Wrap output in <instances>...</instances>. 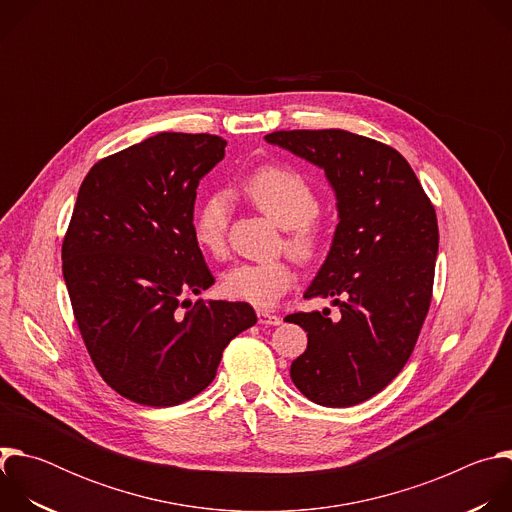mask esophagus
I'll list each match as a JSON object with an SVG mask.
<instances>
[{"label":"esophagus","instance_id":"34e87169","mask_svg":"<svg viewBox=\"0 0 512 512\" xmlns=\"http://www.w3.org/2000/svg\"><path fill=\"white\" fill-rule=\"evenodd\" d=\"M257 320H259V324H263V326H279V324H281V318H279V316H275V314H271V312H265V310H259V312H257Z\"/></svg>","mask_w":512,"mask_h":512}]
</instances>
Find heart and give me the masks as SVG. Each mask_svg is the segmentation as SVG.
I'll list each match as a JSON object with an SVG mask.
<instances>
[{
	"mask_svg": "<svg viewBox=\"0 0 512 512\" xmlns=\"http://www.w3.org/2000/svg\"><path fill=\"white\" fill-rule=\"evenodd\" d=\"M243 194L271 221L285 229L287 247L300 261H316L324 251V235L314 223L320 200L312 184L296 170L263 166L243 182ZM229 198L223 192L210 194L194 216V241L198 247L221 257L227 249ZM296 279L289 261L239 263L223 275V291L239 302L257 308L273 306Z\"/></svg>",
	"mask_w": 512,
	"mask_h": 512,
	"instance_id": "b5f03b06",
	"label": "heart"
}]
</instances>
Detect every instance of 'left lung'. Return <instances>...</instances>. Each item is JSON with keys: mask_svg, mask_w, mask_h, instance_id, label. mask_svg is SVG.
Listing matches in <instances>:
<instances>
[{"mask_svg": "<svg viewBox=\"0 0 512 512\" xmlns=\"http://www.w3.org/2000/svg\"><path fill=\"white\" fill-rule=\"evenodd\" d=\"M265 141L324 170L336 196L330 251L304 298L330 310L285 320L308 332L291 381L322 407H352L405 367L431 302L437 218L415 172L393 148L344 129L273 131Z\"/></svg>", "mask_w": 512, "mask_h": 512, "instance_id": "1", "label": "left lung"}]
</instances>
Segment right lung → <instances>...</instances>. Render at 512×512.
Wrapping results in <instances>:
<instances>
[{
	"instance_id": "obj_1",
	"label": "right lung",
	"mask_w": 512,
	"mask_h": 512,
	"mask_svg": "<svg viewBox=\"0 0 512 512\" xmlns=\"http://www.w3.org/2000/svg\"><path fill=\"white\" fill-rule=\"evenodd\" d=\"M225 145L162 131L97 162L79 188L62 243L72 312L99 375L139 405L196 397L257 322L245 302L186 298L214 283L192 225L196 188Z\"/></svg>"
}]
</instances>
